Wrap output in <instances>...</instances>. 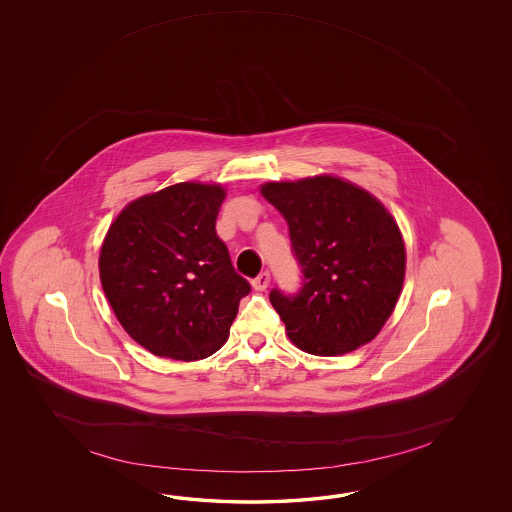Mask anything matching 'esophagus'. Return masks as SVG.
Instances as JSON below:
<instances>
[{
  "mask_svg": "<svg viewBox=\"0 0 512 512\" xmlns=\"http://www.w3.org/2000/svg\"><path fill=\"white\" fill-rule=\"evenodd\" d=\"M269 282H271V274H269V271H263L252 280V287H254L256 291H265Z\"/></svg>",
  "mask_w": 512,
  "mask_h": 512,
  "instance_id": "esophagus-1",
  "label": "esophagus"
}]
</instances>
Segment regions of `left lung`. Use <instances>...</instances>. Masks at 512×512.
Returning <instances> with one entry per match:
<instances>
[{
    "instance_id": "1",
    "label": "left lung",
    "mask_w": 512,
    "mask_h": 512,
    "mask_svg": "<svg viewBox=\"0 0 512 512\" xmlns=\"http://www.w3.org/2000/svg\"><path fill=\"white\" fill-rule=\"evenodd\" d=\"M302 267L296 294L269 298L296 348L318 357L344 355L379 335L403 289L406 251L379 199L333 175L265 183Z\"/></svg>"
}]
</instances>
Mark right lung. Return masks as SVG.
<instances>
[{"label":"right lung","instance_id":"obj_1","mask_svg":"<svg viewBox=\"0 0 512 512\" xmlns=\"http://www.w3.org/2000/svg\"><path fill=\"white\" fill-rule=\"evenodd\" d=\"M225 190L179 183L131 201L100 249V282L120 326L157 357L207 359L229 338L249 282L216 234Z\"/></svg>","mask_w":512,"mask_h":512}]
</instances>
